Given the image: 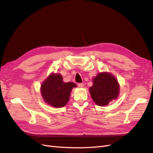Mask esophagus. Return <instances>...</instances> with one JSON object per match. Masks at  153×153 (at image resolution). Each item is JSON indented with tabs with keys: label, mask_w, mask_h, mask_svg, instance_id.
Instances as JSON below:
<instances>
[{
	"label": "esophagus",
	"mask_w": 153,
	"mask_h": 153,
	"mask_svg": "<svg viewBox=\"0 0 153 153\" xmlns=\"http://www.w3.org/2000/svg\"><path fill=\"white\" fill-rule=\"evenodd\" d=\"M77 85H78V86L79 87H83L84 86V84H82V83H78Z\"/></svg>",
	"instance_id": "34e87169"
}]
</instances>
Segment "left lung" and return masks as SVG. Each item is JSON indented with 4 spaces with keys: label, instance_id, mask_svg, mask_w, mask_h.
Instances as JSON below:
<instances>
[{
    "label": "left lung",
    "instance_id": "8db88e82",
    "mask_svg": "<svg viewBox=\"0 0 153 153\" xmlns=\"http://www.w3.org/2000/svg\"><path fill=\"white\" fill-rule=\"evenodd\" d=\"M92 100L99 106L107 105L119 95L118 82L112 75L100 73L93 79V85L89 88Z\"/></svg>",
    "mask_w": 153,
    "mask_h": 153
}]
</instances>
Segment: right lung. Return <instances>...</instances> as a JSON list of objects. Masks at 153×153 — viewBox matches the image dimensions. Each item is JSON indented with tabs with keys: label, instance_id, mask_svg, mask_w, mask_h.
Segmentation results:
<instances>
[{
	"label": "right lung",
	"instance_id": "obj_1",
	"mask_svg": "<svg viewBox=\"0 0 153 153\" xmlns=\"http://www.w3.org/2000/svg\"><path fill=\"white\" fill-rule=\"evenodd\" d=\"M76 85L73 82L65 83L59 74H52L43 83L41 92L46 103L53 107L61 108L68 102L73 87Z\"/></svg>",
	"mask_w": 153,
	"mask_h": 153
}]
</instances>
